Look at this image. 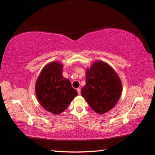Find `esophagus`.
I'll return each instance as SVG.
<instances>
[{
	"label": "esophagus",
	"instance_id": "34e87169",
	"mask_svg": "<svg viewBox=\"0 0 155 155\" xmlns=\"http://www.w3.org/2000/svg\"><path fill=\"white\" fill-rule=\"evenodd\" d=\"M77 92H78V94H81V88H78L77 89Z\"/></svg>",
	"mask_w": 155,
	"mask_h": 155
}]
</instances>
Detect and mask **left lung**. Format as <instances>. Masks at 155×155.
I'll use <instances>...</instances> for the list:
<instances>
[{
	"label": "left lung",
	"instance_id": "1",
	"mask_svg": "<svg viewBox=\"0 0 155 155\" xmlns=\"http://www.w3.org/2000/svg\"><path fill=\"white\" fill-rule=\"evenodd\" d=\"M123 87L117 72L103 61H95L86 71V84L81 95L94 112L103 114L111 110L120 98Z\"/></svg>",
	"mask_w": 155,
	"mask_h": 155
}]
</instances>
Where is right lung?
Instances as JSON below:
<instances>
[{
  "mask_svg": "<svg viewBox=\"0 0 155 155\" xmlns=\"http://www.w3.org/2000/svg\"><path fill=\"white\" fill-rule=\"evenodd\" d=\"M63 65L57 61L47 64L41 71L35 84L37 99L45 110L59 114L77 96L70 81L62 76Z\"/></svg>",
  "mask_w": 155,
  "mask_h": 155,
  "instance_id": "obj_1",
  "label": "right lung"
}]
</instances>
